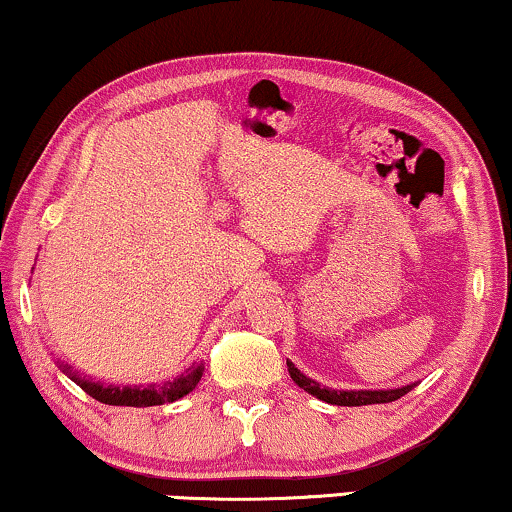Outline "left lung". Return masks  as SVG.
Here are the masks:
<instances>
[{
	"instance_id": "left-lung-1",
	"label": "left lung",
	"mask_w": 512,
	"mask_h": 512,
	"mask_svg": "<svg viewBox=\"0 0 512 512\" xmlns=\"http://www.w3.org/2000/svg\"><path fill=\"white\" fill-rule=\"evenodd\" d=\"M286 365H288V374H291V379L300 386V389L310 393V396H315L331 405H348V408H355V405L391 403V400H398L400 396H405V393L412 391V386H415V384H408V386H400V389H377V391L374 389L336 391V389H329V386H322L319 381L307 377V374L300 372V369L295 367L291 360H286Z\"/></svg>"
}]
</instances>
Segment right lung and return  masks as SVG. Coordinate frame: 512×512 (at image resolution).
<instances>
[{
	"instance_id": "1",
	"label": "right lung",
	"mask_w": 512,
	"mask_h": 512,
	"mask_svg": "<svg viewBox=\"0 0 512 512\" xmlns=\"http://www.w3.org/2000/svg\"><path fill=\"white\" fill-rule=\"evenodd\" d=\"M61 372L69 377L73 384H78L88 396L100 400L104 405H128V408H150V405L174 403V400L188 396L195 389L197 381L202 379L205 365H190L186 372L178 374L176 379L162 381V384H147V386H114L102 384V381L85 379L76 369L66 362L59 365Z\"/></svg>"
}]
</instances>
